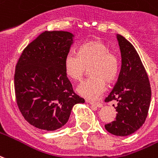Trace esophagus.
Instances as JSON below:
<instances>
[{
    "label": "esophagus",
    "instance_id": "esophagus-1",
    "mask_svg": "<svg viewBox=\"0 0 158 158\" xmlns=\"http://www.w3.org/2000/svg\"><path fill=\"white\" fill-rule=\"evenodd\" d=\"M87 102L89 103V104L92 105V106H97V107H99V108L103 107V104L100 102H95V101H90V100H87Z\"/></svg>",
    "mask_w": 158,
    "mask_h": 158
}]
</instances>
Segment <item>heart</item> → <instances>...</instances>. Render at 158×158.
Here are the masks:
<instances>
[{
    "instance_id": "b5f03b06",
    "label": "heart",
    "mask_w": 158,
    "mask_h": 158,
    "mask_svg": "<svg viewBox=\"0 0 158 158\" xmlns=\"http://www.w3.org/2000/svg\"><path fill=\"white\" fill-rule=\"evenodd\" d=\"M65 73L70 79L79 81L90 68L91 78L78 86L77 90L81 96L95 100L106 89V82H113L120 72V58L108 45L100 40H92L83 43L79 52L69 51L64 61Z\"/></svg>"
}]
</instances>
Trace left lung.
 Returning <instances> with one entry per match:
<instances>
[{
    "instance_id": "obj_1",
    "label": "left lung",
    "mask_w": 158,
    "mask_h": 158,
    "mask_svg": "<svg viewBox=\"0 0 158 158\" xmlns=\"http://www.w3.org/2000/svg\"><path fill=\"white\" fill-rule=\"evenodd\" d=\"M121 69L117 82L105 101H117L115 121L105 127L113 135L126 136L144 124L151 102L150 83L139 54L129 41L118 34Z\"/></svg>"
}]
</instances>
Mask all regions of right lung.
Returning <instances> with one entry per match:
<instances>
[{
	"label": "right lung",
	"mask_w": 158,
	"mask_h": 158,
	"mask_svg": "<svg viewBox=\"0 0 158 158\" xmlns=\"http://www.w3.org/2000/svg\"><path fill=\"white\" fill-rule=\"evenodd\" d=\"M72 37L69 31H43L24 48L16 65L17 106L26 121L38 129L60 128L69 121L73 106L85 103L64 70Z\"/></svg>",
	"instance_id": "obj_1"
}]
</instances>
